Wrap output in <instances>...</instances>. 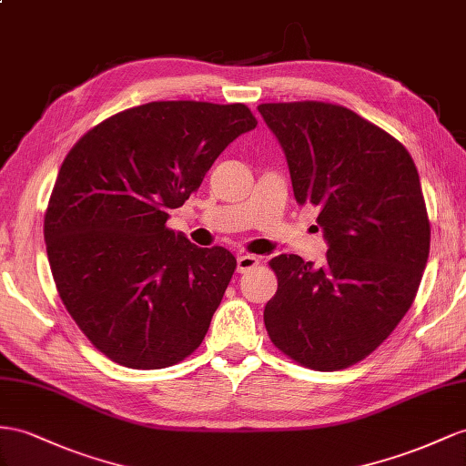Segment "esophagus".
<instances>
[{
    "instance_id": "1",
    "label": "esophagus",
    "mask_w": 466,
    "mask_h": 466,
    "mask_svg": "<svg viewBox=\"0 0 466 466\" xmlns=\"http://www.w3.org/2000/svg\"><path fill=\"white\" fill-rule=\"evenodd\" d=\"M258 264H259V258L256 256H249V254L238 256V273H246L249 269H254Z\"/></svg>"
}]
</instances>
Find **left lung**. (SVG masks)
<instances>
[{"instance_id": "left-lung-1", "label": "left lung", "mask_w": 466, "mask_h": 466, "mask_svg": "<svg viewBox=\"0 0 466 466\" xmlns=\"http://www.w3.org/2000/svg\"><path fill=\"white\" fill-rule=\"evenodd\" d=\"M279 139L299 205L319 208L323 266L278 256V291L264 309L276 349L319 372L349 368L384 342L410 311L431 244L410 151L339 104H259Z\"/></svg>"}]
</instances>
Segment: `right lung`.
<instances>
[{"instance_id": "add662e5", "label": "right lung", "mask_w": 466, "mask_h": 466, "mask_svg": "<svg viewBox=\"0 0 466 466\" xmlns=\"http://www.w3.org/2000/svg\"><path fill=\"white\" fill-rule=\"evenodd\" d=\"M256 126L246 104L149 102L68 151L45 212L46 256L68 315L112 362L157 370L200 347L236 258L190 244L167 218Z\"/></svg>"}]
</instances>
